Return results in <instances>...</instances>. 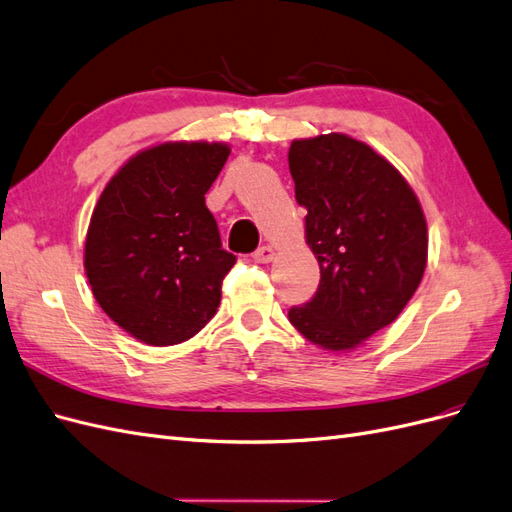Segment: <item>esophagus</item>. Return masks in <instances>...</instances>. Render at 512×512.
Instances as JSON below:
<instances>
[{"instance_id":"34e87169","label":"esophagus","mask_w":512,"mask_h":512,"mask_svg":"<svg viewBox=\"0 0 512 512\" xmlns=\"http://www.w3.org/2000/svg\"><path fill=\"white\" fill-rule=\"evenodd\" d=\"M273 247L271 245H262V247H258V250L254 252V260L256 262H262V265H267V262H271L273 260Z\"/></svg>"}]
</instances>
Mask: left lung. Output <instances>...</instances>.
Here are the masks:
<instances>
[{
	"mask_svg": "<svg viewBox=\"0 0 512 512\" xmlns=\"http://www.w3.org/2000/svg\"><path fill=\"white\" fill-rule=\"evenodd\" d=\"M288 166L320 265L316 294L288 318L322 348H356L391 324L421 284L423 209L393 164L344 134L292 141Z\"/></svg>",
	"mask_w": 512,
	"mask_h": 512,
	"instance_id": "obj_1",
	"label": "left lung"
}]
</instances>
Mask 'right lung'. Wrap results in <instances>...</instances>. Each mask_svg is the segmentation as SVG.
<instances>
[{"label": "right lung", "mask_w": 512, "mask_h": 512, "mask_svg": "<svg viewBox=\"0 0 512 512\" xmlns=\"http://www.w3.org/2000/svg\"><path fill=\"white\" fill-rule=\"evenodd\" d=\"M230 149L164 143L108 181L91 215L85 271L106 316L149 346L194 337L218 312L237 256L222 247L205 194Z\"/></svg>", "instance_id": "right-lung-1"}]
</instances>
